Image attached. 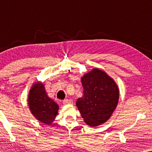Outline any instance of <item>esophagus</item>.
<instances>
[{
    "mask_svg": "<svg viewBox=\"0 0 152 152\" xmlns=\"http://www.w3.org/2000/svg\"><path fill=\"white\" fill-rule=\"evenodd\" d=\"M73 103V102H72V99H66L63 100V104H72Z\"/></svg>",
    "mask_w": 152,
    "mask_h": 152,
    "instance_id": "obj_1",
    "label": "esophagus"
}]
</instances>
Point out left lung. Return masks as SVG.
I'll return each mask as SVG.
<instances>
[{
	"label": "left lung",
	"mask_w": 152,
	"mask_h": 152,
	"mask_svg": "<svg viewBox=\"0 0 152 152\" xmlns=\"http://www.w3.org/2000/svg\"><path fill=\"white\" fill-rule=\"evenodd\" d=\"M84 95L76 105L85 122L96 126L111 117L117 107L119 89L113 79L105 72L94 68L82 77Z\"/></svg>",
	"instance_id": "obj_1"
}]
</instances>
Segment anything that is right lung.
I'll return each mask as SVG.
<instances>
[{
    "mask_svg": "<svg viewBox=\"0 0 152 152\" xmlns=\"http://www.w3.org/2000/svg\"><path fill=\"white\" fill-rule=\"evenodd\" d=\"M28 104L32 115L46 124L54 121L59 110V106L48 96L41 82H36L32 86L29 93Z\"/></svg>",
    "mask_w": 152,
    "mask_h": 152,
    "instance_id": "right-lung-1",
    "label": "right lung"
}]
</instances>
